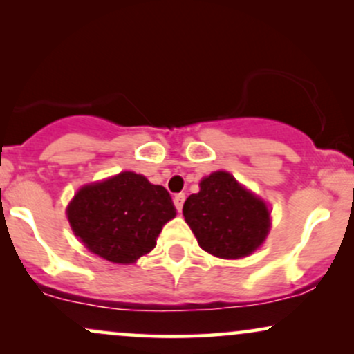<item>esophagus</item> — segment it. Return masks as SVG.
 I'll list each match as a JSON object with an SVG mask.
<instances>
[{
	"mask_svg": "<svg viewBox=\"0 0 354 354\" xmlns=\"http://www.w3.org/2000/svg\"><path fill=\"white\" fill-rule=\"evenodd\" d=\"M185 200H186L185 193H178V194H174L173 201H174V206H176V209H178V211H181V209H183V205H185Z\"/></svg>",
	"mask_w": 354,
	"mask_h": 354,
	"instance_id": "obj_1",
	"label": "esophagus"
}]
</instances>
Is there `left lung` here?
<instances>
[{"instance_id":"8db88e82","label":"left lung","mask_w":354,"mask_h":354,"mask_svg":"<svg viewBox=\"0 0 354 354\" xmlns=\"http://www.w3.org/2000/svg\"><path fill=\"white\" fill-rule=\"evenodd\" d=\"M200 186V193L191 194L183 205V214L198 245L226 259L253 253L270 230L265 203L226 171L209 174Z\"/></svg>"}]
</instances>
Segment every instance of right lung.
I'll use <instances>...</instances> for the list:
<instances>
[{
    "label": "right lung",
    "instance_id": "obj_1",
    "mask_svg": "<svg viewBox=\"0 0 354 354\" xmlns=\"http://www.w3.org/2000/svg\"><path fill=\"white\" fill-rule=\"evenodd\" d=\"M174 214L168 191L131 171L83 186L68 208L71 228L84 246L123 265L149 253Z\"/></svg>",
    "mask_w": 354,
    "mask_h": 354
}]
</instances>
